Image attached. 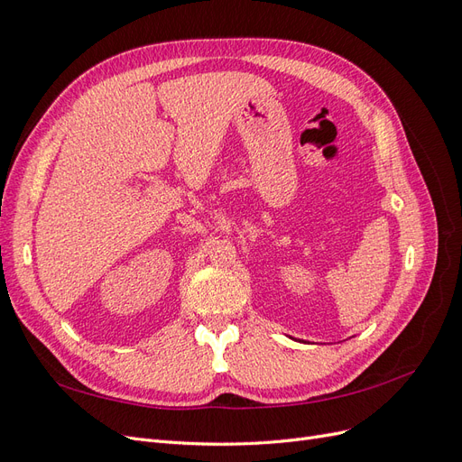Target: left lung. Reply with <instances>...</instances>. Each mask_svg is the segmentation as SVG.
<instances>
[{"mask_svg":"<svg viewBox=\"0 0 462 462\" xmlns=\"http://www.w3.org/2000/svg\"><path fill=\"white\" fill-rule=\"evenodd\" d=\"M295 341H297V339H295Z\"/></svg>","mask_w":462,"mask_h":462,"instance_id":"1","label":"left lung"}]
</instances>
